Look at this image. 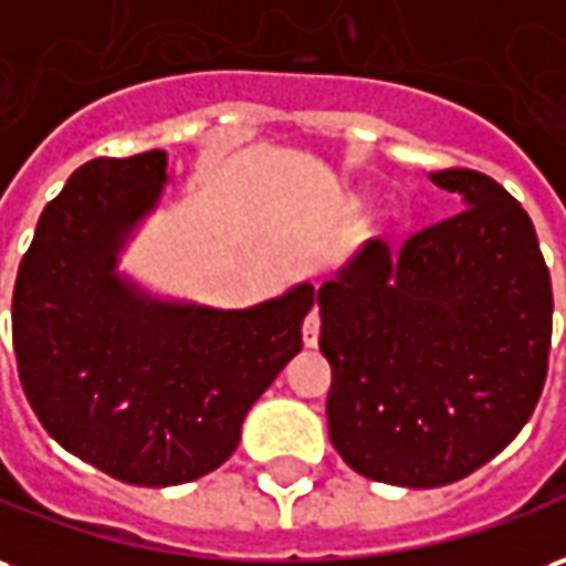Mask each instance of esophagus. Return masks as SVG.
Listing matches in <instances>:
<instances>
[{"label":"esophagus","instance_id":"34e87169","mask_svg":"<svg viewBox=\"0 0 566 566\" xmlns=\"http://www.w3.org/2000/svg\"><path fill=\"white\" fill-rule=\"evenodd\" d=\"M302 338H305L307 348H314V345H317V338H321V307L317 305L307 311L305 323H302Z\"/></svg>","mask_w":566,"mask_h":566}]
</instances>
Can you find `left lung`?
Instances as JSON below:
<instances>
[{
  "mask_svg": "<svg viewBox=\"0 0 566 566\" xmlns=\"http://www.w3.org/2000/svg\"><path fill=\"white\" fill-rule=\"evenodd\" d=\"M465 209L323 283L329 440L364 478L443 486L505 450L543 395L552 276L524 206L490 175L431 171Z\"/></svg>",
  "mask_w": 566,
  "mask_h": 566,
  "instance_id": "8db88e82",
  "label": "left lung"
}]
</instances>
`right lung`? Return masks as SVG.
<instances>
[{
	"label": "right lung",
	"mask_w": 566,
	"mask_h": 566,
	"mask_svg": "<svg viewBox=\"0 0 566 566\" xmlns=\"http://www.w3.org/2000/svg\"><path fill=\"white\" fill-rule=\"evenodd\" d=\"M163 185V150L80 166L42 209L11 295L18 376L42 428L138 486L197 481L237 450L314 305L311 283L245 311L166 305L128 286L116 255Z\"/></svg>",
	"instance_id": "add662e5"
}]
</instances>
